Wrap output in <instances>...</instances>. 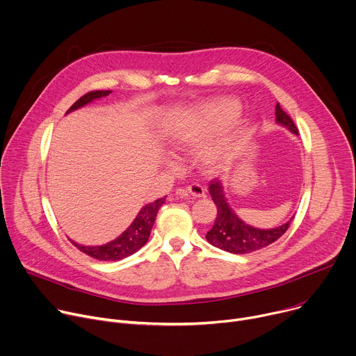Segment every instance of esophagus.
Wrapping results in <instances>:
<instances>
[{"label":"esophagus","mask_w":356,"mask_h":356,"mask_svg":"<svg viewBox=\"0 0 356 356\" xmlns=\"http://www.w3.org/2000/svg\"><path fill=\"white\" fill-rule=\"evenodd\" d=\"M186 191L191 195V197H194V198H201V197H204L206 195V188L202 187V186H200V184H190L187 188H186Z\"/></svg>","instance_id":"1"}]
</instances>
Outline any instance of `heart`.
Segmentation results:
<instances>
[{"label": "heart", "instance_id": "1", "mask_svg": "<svg viewBox=\"0 0 356 356\" xmlns=\"http://www.w3.org/2000/svg\"><path fill=\"white\" fill-rule=\"evenodd\" d=\"M238 108L232 98H214L195 106L180 117L168 131V142L176 150H188L204 142ZM229 154V138L222 135L202 146L198 163L202 169L213 170L221 166Z\"/></svg>", "mask_w": 356, "mask_h": 356}]
</instances>
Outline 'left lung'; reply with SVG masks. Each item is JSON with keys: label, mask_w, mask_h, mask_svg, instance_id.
Here are the masks:
<instances>
[{"label": "left lung", "mask_w": 356, "mask_h": 356, "mask_svg": "<svg viewBox=\"0 0 356 356\" xmlns=\"http://www.w3.org/2000/svg\"><path fill=\"white\" fill-rule=\"evenodd\" d=\"M276 124L287 128L291 134H298L294 122L291 118L280 108L279 103L276 106ZM210 194L213 201L217 206V218L213 225V228L207 232L206 238L207 241L231 253H235V255H242V253H249V252H255L259 250L275 241H277L289 228L293 217L282 224L280 227L276 228H269V229H262L252 227L242 221L235 210L231 207L225 197V188L221 180H211L210 181Z\"/></svg>", "instance_id": "1"}]
</instances>
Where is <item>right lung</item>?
<instances>
[{
	"label": "right lung",
	"instance_id": "1",
	"mask_svg": "<svg viewBox=\"0 0 356 356\" xmlns=\"http://www.w3.org/2000/svg\"><path fill=\"white\" fill-rule=\"evenodd\" d=\"M110 92H111L110 90L91 91L83 95L81 98H79L76 103L67 110L66 114H70L79 108H83L95 99L107 97ZM165 201H166V195L149 202V204H145L138 213V216L135 217V220L131 222V225L120 236H117L115 239L104 245L88 246V245L77 243L70 238L69 239L77 249L87 253V255L91 258H95L98 261H121L127 257H131L132 253L139 250L147 242L152 227H154V222L156 220L158 211L165 204Z\"/></svg>",
	"mask_w": 356,
	"mask_h": 356
}]
</instances>
